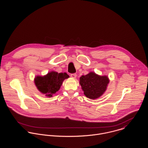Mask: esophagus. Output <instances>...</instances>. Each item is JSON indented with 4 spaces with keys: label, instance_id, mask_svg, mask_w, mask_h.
I'll use <instances>...</instances> for the list:
<instances>
[{
    "label": "esophagus",
    "instance_id": "34e87169",
    "mask_svg": "<svg viewBox=\"0 0 148 148\" xmlns=\"http://www.w3.org/2000/svg\"><path fill=\"white\" fill-rule=\"evenodd\" d=\"M71 77H72V78H75L76 77H77V74H71Z\"/></svg>",
    "mask_w": 148,
    "mask_h": 148
}]
</instances>
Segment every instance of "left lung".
<instances>
[{
    "mask_svg": "<svg viewBox=\"0 0 148 148\" xmlns=\"http://www.w3.org/2000/svg\"><path fill=\"white\" fill-rule=\"evenodd\" d=\"M109 82L107 76H101L94 72H90L79 78V84L84 95L91 99L100 97L106 91Z\"/></svg>",
    "mask_w": 148,
    "mask_h": 148,
    "instance_id": "left-lung-1",
    "label": "left lung"
}]
</instances>
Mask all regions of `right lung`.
Here are the masks:
<instances>
[{
    "label": "right lung",
    "instance_id": "obj_1",
    "mask_svg": "<svg viewBox=\"0 0 148 148\" xmlns=\"http://www.w3.org/2000/svg\"><path fill=\"white\" fill-rule=\"evenodd\" d=\"M69 77V75L66 73L51 71L46 75L36 77L34 83L40 92L48 97H51L60 90L63 81Z\"/></svg>",
    "mask_w": 148,
    "mask_h": 148
}]
</instances>
